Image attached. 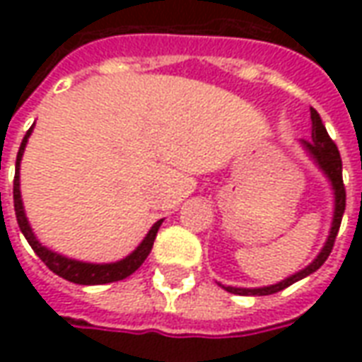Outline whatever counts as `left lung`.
<instances>
[{
    "instance_id": "8db88e82",
    "label": "left lung",
    "mask_w": 362,
    "mask_h": 362,
    "mask_svg": "<svg viewBox=\"0 0 362 362\" xmlns=\"http://www.w3.org/2000/svg\"><path fill=\"white\" fill-rule=\"evenodd\" d=\"M310 119H312V139L310 141H300L303 149L306 151V155L314 160V165L318 166L320 170L324 173L329 184H332V189H334V217H332V228H329V235H327L326 243L322 246V250L316 258L312 259L310 264L306 267H303L300 272L288 275L287 279L279 281L275 285H267V287H227V285H221V287L233 293V295H243V296H264V295H273V293H279L283 288H287L288 285H293L296 281L308 277L310 273H314L316 269H320V266L324 264L329 256V252L334 248L335 236H337V230H339V225H341L343 211H345V186H343L341 178V157H339V151L335 147V143L332 141V137L327 135L326 126L322 124V118L320 114L314 108H310Z\"/></svg>"
}]
</instances>
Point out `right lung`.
<instances>
[{"label":"right lung","instance_id":"right-lung-1","mask_svg":"<svg viewBox=\"0 0 362 362\" xmlns=\"http://www.w3.org/2000/svg\"><path fill=\"white\" fill-rule=\"evenodd\" d=\"M33 134V127L28 129L27 135L23 137L19 153H17V163H15V180H13V204H15V215H17V223H19L21 233L25 235V238L30 244V248L36 252V256L42 259L46 266L50 267V272H54L59 277L77 283V285H104V283H114V281H122L129 277L132 273L141 266L143 262L149 256L155 236H157L158 227L163 225V219H158L147 236L143 238L141 244L135 248L132 254H127L124 259L118 262H110V264H90V262H79V259H71L67 256H62L58 252L46 248L38 243V238L33 233V228L28 225L27 215H25V207H23V199H21V182H19V170H21V158L27 147L28 137Z\"/></svg>","mask_w":362,"mask_h":362}]
</instances>
